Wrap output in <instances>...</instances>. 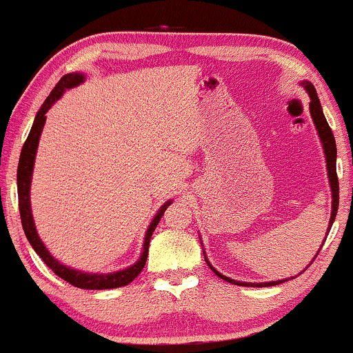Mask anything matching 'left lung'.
Here are the masks:
<instances>
[{
    "mask_svg": "<svg viewBox=\"0 0 353 353\" xmlns=\"http://www.w3.org/2000/svg\"><path fill=\"white\" fill-rule=\"evenodd\" d=\"M301 85L305 87L306 92H308L310 99H311V102H310V113H311V118H313L314 126H316V130H318L319 139H321V143H323L324 155H326V167H327L329 185H331V191H332V212H331V219H329V228H327V233H329V230H331V227H332V223H334V219H336L337 208H339V180H337V172H336V157H337L336 139H334L332 130H331V128H329L327 121H326V117H324V113H323V108H321V103H319L316 89H314L313 84H311V82H308V81L301 82ZM314 258H316V256H314ZM205 263L209 264V268L212 269V271L216 272L219 277L223 279V281H227V282L235 283V285H243V287H246V285H248V287H269V285H277V283L285 282V281H274V282H263V283L238 282V281H233V279H230V277L222 276L221 272H217L216 269L210 266V263L208 261V258H205Z\"/></svg>",
    "mask_w": 353,
    "mask_h": 353,
    "instance_id": "1",
    "label": "left lung"
}]
</instances>
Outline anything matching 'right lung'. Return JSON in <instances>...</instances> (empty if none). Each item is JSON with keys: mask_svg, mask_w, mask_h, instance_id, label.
Returning <instances> with one entry per match:
<instances>
[{"mask_svg": "<svg viewBox=\"0 0 353 353\" xmlns=\"http://www.w3.org/2000/svg\"><path fill=\"white\" fill-rule=\"evenodd\" d=\"M84 79L85 77L82 72H70V74H65L61 79H59L58 84L54 85V89L50 92L42 107H40L39 113H37L34 120V125H32V130L24 143V148L21 150L19 165H17V196H19V212H21L22 228H24V233L27 240H29V243L32 245V248H34L35 253L43 259V263L47 264V266L52 269L58 277H61L63 281L70 282L71 285H74L77 288H85V290H105V288H117V287L128 285V283L132 282L137 276H139L141 271L144 269L145 259H148L150 236H152L155 227L159 225L160 219H162L163 212H165L167 205H170L172 201H167V203L159 209V212L155 214V217L152 219V222H150V225L148 228V233H145L144 248H143V253H141V258L137 263L132 264L131 268H126L123 269V271L110 272V274H90V272H82V271H76V269L68 268L50 254L47 246L43 245V241L40 240L39 233H37L34 217H32V209H30V180H32V172H34L37 145H39L40 134H42L45 120H47L45 113L52 108V105L61 97L66 89H72V87L79 85L81 82H84Z\"/></svg>", "mask_w": 353, "mask_h": 353, "instance_id": "right-lung-1", "label": "right lung"}]
</instances>
